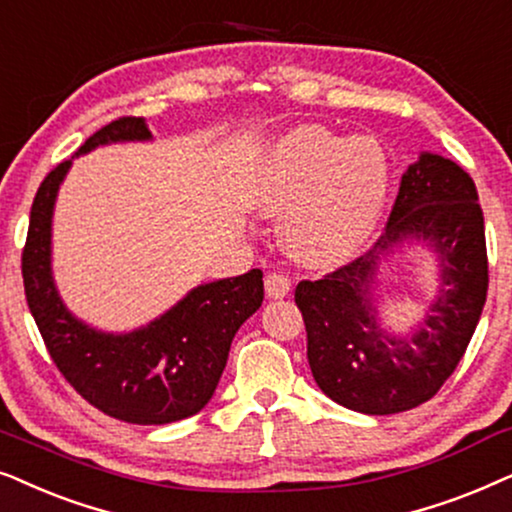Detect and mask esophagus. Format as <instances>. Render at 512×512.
Returning <instances> with one entry per match:
<instances>
[{"mask_svg":"<svg viewBox=\"0 0 512 512\" xmlns=\"http://www.w3.org/2000/svg\"><path fill=\"white\" fill-rule=\"evenodd\" d=\"M264 290L269 299H283L290 292V278L283 274H267L264 278Z\"/></svg>","mask_w":512,"mask_h":512,"instance_id":"obj_1","label":"esophagus"}]
</instances>
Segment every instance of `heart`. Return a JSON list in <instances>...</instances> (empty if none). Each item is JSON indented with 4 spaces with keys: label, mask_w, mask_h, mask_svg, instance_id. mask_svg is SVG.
I'll return each mask as SVG.
<instances>
[{
    "label": "heart",
    "mask_w": 512,
    "mask_h": 512,
    "mask_svg": "<svg viewBox=\"0 0 512 512\" xmlns=\"http://www.w3.org/2000/svg\"><path fill=\"white\" fill-rule=\"evenodd\" d=\"M388 159L377 140L299 126L264 163L257 210L285 220L290 255L309 267H335L377 231L388 196Z\"/></svg>",
    "instance_id": "b5f03b06"
}]
</instances>
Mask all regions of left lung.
I'll return each instance as SVG.
<instances>
[{
  "label": "left lung",
  "instance_id": "1",
  "mask_svg": "<svg viewBox=\"0 0 512 512\" xmlns=\"http://www.w3.org/2000/svg\"><path fill=\"white\" fill-rule=\"evenodd\" d=\"M412 242L434 252L441 283L413 330L391 333L376 309L378 269ZM487 285L485 217L475 182L452 159L421 152L403 173L374 248L335 274L297 285L306 358L318 388L346 410L377 417L431 400L468 349Z\"/></svg>",
  "mask_w": 512,
  "mask_h": 512
}]
</instances>
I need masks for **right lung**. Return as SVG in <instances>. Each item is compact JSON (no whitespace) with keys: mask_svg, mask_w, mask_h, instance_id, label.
I'll use <instances>...</instances> for the list:
<instances>
[{"mask_svg":"<svg viewBox=\"0 0 512 512\" xmlns=\"http://www.w3.org/2000/svg\"><path fill=\"white\" fill-rule=\"evenodd\" d=\"M142 117L93 133L74 156L117 142H149ZM58 163L34 196L23 283L46 349L81 398L109 417L161 426L201 412L227 365L231 339L262 306V271L201 283L159 318L131 332H105L74 316L53 278V210L72 161Z\"/></svg>","mask_w":512,"mask_h":512,"instance_id":"right-lung-1","label":"right lung"}]
</instances>
